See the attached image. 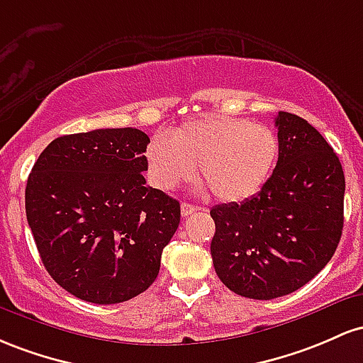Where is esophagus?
Returning <instances> with one entry per match:
<instances>
[{
  "instance_id": "1",
  "label": "esophagus",
  "mask_w": 363,
  "mask_h": 363,
  "mask_svg": "<svg viewBox=\"0 0 363 363\" xmlns=\"http://www.w3.org/2000/svg\"><path fill=\"white\" fill-rule=\"evenodd\" d=\"M195 211H199V207L194 206V203H189V202H183L182 203V216H183V218H186V216L194 214Z\"/></svg>"
}]
</instances>
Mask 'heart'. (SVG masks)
Here are the masks:
<instances>
[{"instance_id": "b5f03b06", "label": "heart", "mask_w": 363, "mask_h": 363, "mask_svg": "<svg viewBox=\"0 0 363 363\" xmlns=\"http://www.w3.org/2000/svg\"><path fill=\"white\" fill-rule=\"evenodd\" d=\"M279 154V140L267 125L242 118L206 116L185 121L171 135L154 137L147 147L149 178L171 190L194 174L221 202H242L260 192Z\"/></svg>"}]
</instances>
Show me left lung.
I'll return each instance as SVG.
<instances>
[{
  "instance_id": "left-lung-1",
  "label": "left lung",
  "mask_w": 363,
  "mask_h": 363,
  "mask_svg": "<svg viewBox=\"0 0 363 363\" xmlns=\"http://www.w3.org/2000/svg\"><path fill=\"white\" fill-rule=\"evenodd\" d=\"M278 164L247 201L211 209L214 269L254 300L290 295L324 269L343 231L345 174L336 152L303 118L279 111Z\"/></svg>"
}]
</instances>
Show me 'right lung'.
Segmentation results:
<instances>
[{"label": "right lung", "mask_w": 363, "mask_h": 363, "mask_svg": "<svg viewBox=\"0 0 363 363\" xmlns=\"http://www.w3.org/2000/svg\"><path fill=\"white\" fill-rule=\"evenodd\" d=\"M149 137L99 128L55 138L26 186L40 260L77 298L109 305L145 291L180 225V202L145 185Z\"/></svg>", "instance_id": "add662e5"}]
</instances>
